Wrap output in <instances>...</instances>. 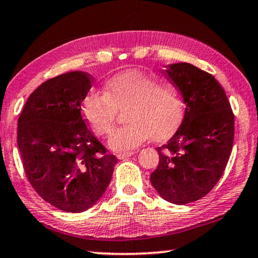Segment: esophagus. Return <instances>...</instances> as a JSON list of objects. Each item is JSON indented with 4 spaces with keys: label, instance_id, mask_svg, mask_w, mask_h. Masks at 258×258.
Wrapping results in <instances>:
<instances>
[{
    "label": "esophagus",
    "instance_id": "1",
    "mask_svg": "<svg viewBox=\"0 0 258 258\" xmlns=\"http://www.w3.org/2000/svg\"><path fill=\"white\" fill-rule=\"evenodd\" d=\"M132 155H134V151H126V152H123V154L117 155V158L125 159V158H127V157H131Z\"/></svg>",
    "mask_w": 258,
    "mask_h": 258
}]
</instances>
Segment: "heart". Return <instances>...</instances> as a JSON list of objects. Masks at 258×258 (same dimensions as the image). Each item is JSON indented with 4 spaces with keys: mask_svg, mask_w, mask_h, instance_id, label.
Masks as SVG:
<instances>
[{
    "mask_svg": "<svg viewBox=\"0 0 258 258\" xmlns=\"http://www.w3.org/2000/svg\"><path fill=\"white\" fill-rule=\"evenodd\" d=\"M124 108L127 124L113 131L108 140L116 152L133 149L149 137L155 141L167 139L184 113L182 99L173 86L138 71L113 76L104 84L103 93L91 91L82 101L83 117L98 135L110 132L117 110Z\"/></svg>",
    "mask_w": 258,
    "mask_h": 258,
    "instance_id": "1",
    "label": "heart"
}]
</instances>
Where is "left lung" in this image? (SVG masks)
Listing matches in <instances>:
<instances>
[{
  "label": "left lung",
  "mask_w": 258,
  "mask_h": 258,
  "mask_svg": "<svg viewBox=\"0 0 258 258\" xmlns=\"http://www.w3.org/2000/svg\"><path fill=\"white\" fill-rule=\"evenodd\" d=\"M165 75L185 103L175 134L159 148V164L150 182L161 198L185 205L206 196L228 164L234 137V116L215 77L187 62L168 64Z\"/></svg>",
  "instance_id": "1"
}]
</instances>
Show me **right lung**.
Instances as JSON below:
<instances>
[{
  "mask_svg": "<svg viewBox=\"0 0 258 258\" xmlns=\"http://www.w3.org/2000/svg\"><path fill=\"white\" fill-rule=\"evenodd\" d=\"M91 87L92 78L84 72L47 80L29 95L18 119L17 142L28 181L63 212L81 213L97 204L118 161L82 117Z\"/></svg>",
  "mask_w": 258,
  "mask_h": 258,
  "instance_id": "1",
  "label": "right lung"
}]
</instances>
